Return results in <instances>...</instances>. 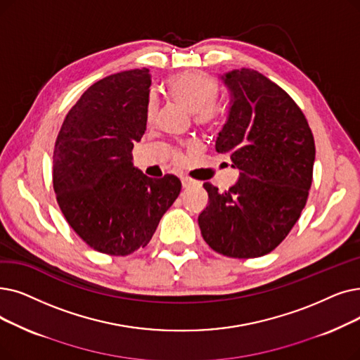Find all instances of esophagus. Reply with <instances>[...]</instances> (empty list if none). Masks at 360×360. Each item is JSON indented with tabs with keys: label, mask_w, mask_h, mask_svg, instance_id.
Listing matches in <instances>:
<instances>
[{
	"label": "esophagus",
	"mask_w": 360,
	"mask_h": 360,
	"mask_svg": "<svg viewBox=\"0 0 360 360\" xmlns=\"http://www.w3.org/2000/svg\"><path fill=\"white\" fill-rule=\"evenodd\" d=\"M181 182H182L184 188H190L191 185H194V181L190 179V178H186V176H182V178H181Z\"/></svg>",
	"instance_id": "esophagus-1"
}]
</instances>
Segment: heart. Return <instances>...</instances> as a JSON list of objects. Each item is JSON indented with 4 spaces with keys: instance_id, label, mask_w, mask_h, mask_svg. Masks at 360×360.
Returning a JSON list of instances; mask_svg holds the SVG:
<instances>
[{
    "instance_id": "obj_1",
    "label": "heart",
    "mask_w": 360,
    "mask_h": 360,
    "mask_svg": "<svg viewBox=\"0 0 360 360\" xmlns=\"http://www.w3.org/2000/svg\"><path fill=\"white\" fill-rule=\"evenodd\" d=\"M167 91L172 98L194 115V120L200 124L213 123L221 113V108L214 103L217 84L205 72L190 70L172 76L167 82ZM155 110H158V103L151 97L147 105L148 120L154 117Z\"/></svg>"
}]
</instances>
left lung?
I'll list each match as a JSON object with an SVG mask.
<instances>
[{
  "mask_svg": "<svg viewBox=\"0 0 360 360\" xmlns=\"http://www.w3.org/2000/svg\"><path fill=\"white\" fill-rule=\"evenodd\" d=\"M229 94L228 116L216 138L238 181L219 193L209 182L198 214L205 241L228 257H260L279 245L306 206L315 162L307 120L288 94L253 69L219 76Z\"/></svg>",
  "mask_w": 360,
  "mask_h": 360,
  "instance_id": "left-lung-1",
  "label": "left lung"
}]
</instances>
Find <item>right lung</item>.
I'll list each match as a JSON object with an SVG mask.
<instances>
[{"label":"right lung","instance_id":"obj_1","mask_svg":"<svg viewBox=\"0 0 360 360\" xmlns=\"http://www.w3.org/2000/svg\"><path fill=\"white\" fill-rule=\"evenodd\" d=\"M148 69L115 73L89 86L68 113L54 155L53 184L72 229L100 253L146 247L181 193L174 175L148 178L134 166L147 128Z\"/></svg>","mask_w":360,"mask_h":360}]
</instances>
